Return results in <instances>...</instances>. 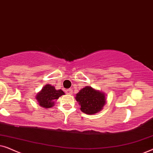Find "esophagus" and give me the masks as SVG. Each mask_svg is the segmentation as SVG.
<instances>
[{
  "label": "esophagus",
  "mask_w": 153,
  "mask_h": 153,
  "mask_svg": "<svg viewBox=\"0 0 153 153\" xmlns=\"http://www.w3.org/2000/svg\"><path fill=\"white\" fill-rule=\"evenodd\" d=\"M66 94H72V89H68L65 91Z\"/></svg>",
  "instance_id": "34e87169"
}]
</instances>
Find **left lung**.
I'll list each match as a JSON object with an SVG mask.
<instances>
[{"mask_svg": "<svg viewBox=\"0 0 153 153\" xmlns=\"http://www.w3.org/2000/svg\"><path fill=\"white\" fill-rule=\"evenodd\" d=\"M106 94L103 92L86 85L76 94L75 99L80 105L81 111L93 115L102 110L106 102Z\"/></svg>", "mask_w": 153, "mask_h": 153, "instance_id": "obj_1", "label": "left lung"}]
</instances>
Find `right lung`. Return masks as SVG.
I'll return each mask as SVG.
<instances>
[{
	"instance_id": "right-lung-1",
	"label": "right lung",
	"mask_w": 153,
	"mask_h": 153,
	"mask_svg": "<svg viewBox=\"0 0 153 153\" xmlns=\"http://www.w3.org/2000/svg\"><path fill=\"white\" fill-rule=\"evenodd\" d=\"M65 95L62 90H56L55 87L50 84H46L35 96L38 104L45 108H49L54 106L55 100L60 96Z\"/></svg>"
}]
</instances>
